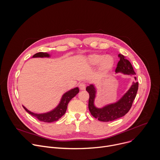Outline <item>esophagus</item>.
<instances>
[{
  "instance_id": "obj_1",
  "label": "esophagus",
  "mask_w": 160,
  "mask_h": 160,
  "mask_svg": "<svg viewBox=\"0 0 160 160\" xmlns=\"http://www.w3.org/2000/svg\"><path fill=\"white\" fill-rule=\"evenodd\" d=\"M78 86H79V88L80 90H85V87H86V85L84 83H80Z\"/></svg>"
}]
</instances>
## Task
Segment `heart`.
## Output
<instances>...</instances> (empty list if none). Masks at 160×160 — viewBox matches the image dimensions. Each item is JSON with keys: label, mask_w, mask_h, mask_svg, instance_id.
Returning a JSON list of instances; mask_svg holds the SVG:
<instances>
[{"label": "heart", "mask_w": 160, "mask_h": 160, "mask_svg": "<svg viewBox=\"0 0 160 160\" xmlns=\"http://www.w3.org/2000/svg\"><path fill=\"white\" fill-rule=\"evenodd\" d=\"M86 61L90 66L99 64V71L105 73L109 70L114 64V59L112 56H104L102 54H92L86 58Z\"/></svg>", "instance_id": "heart-1"}]
</instances>
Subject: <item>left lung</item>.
Returning a JSON list of instances; mask_svg holds the SVG:
<instances>
[{
    "label": "left lung",
    "mask_w": 160,
    "mask_h": 160,
    "mask_svg": "<svg viewBox=\"0 0 160 160\" xmlns=\"http://www.w3.org/2000/svg\"><path fill=\"white\" fill-rule=\"evenodd\" d=\"M118 57L120 58V61L115 70L116 73H121L124 75H135V73L130 62L121 54H118ZM134 79L136 80L137 78L134 77ZM138 87L139 83L138 82H133L130 88L118 101L106 104L102 108H98L94 103L97 90L94 84H90L87 87L86 90L89 93L88 109L91 115L101 122L115 120L125 116L132 107L133 101L138 92Z\"/></svg>",
    "instance_id": "obj_1"
}]
</instances>
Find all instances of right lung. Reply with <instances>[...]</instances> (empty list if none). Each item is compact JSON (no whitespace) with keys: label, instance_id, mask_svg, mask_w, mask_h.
<instances>
[{"label":"right lung","instance_id":"1","mask_svg":"<svg viewBox=\"0 0 160 160\" xmlns=\"http://www.w3.org/2000/svg\"><path fill=\"white\" fill-rule=\"evenodd\" d=\"M51 55L48 52H38L33 56L32 58H50ZM79 92L78 87L73 88L70 90L66 92L62 96L58 105L54 108L52 110L43 113H35L28 109L24 106L22 107L28 112L30 115L37 118L38 120L46 123H51L58 120L61 118L66 112L67 109L68 104L69 103L70 100L74 98Z\"/></svg>","mask_w":160,"mask_h":160}]
</instances>
